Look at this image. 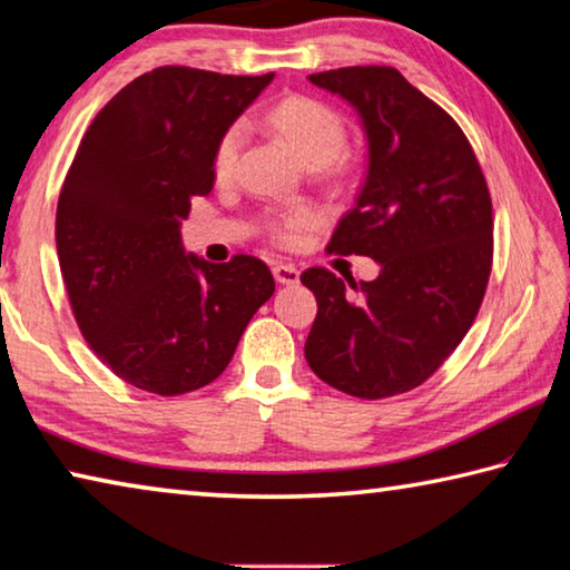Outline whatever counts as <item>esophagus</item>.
Returning <instances> with one entry per match:
<instances>
[{
  "mask_svg": "<svg viewBox=\"0 0 570 570\" xmlns=\"http://www.w3.org/2000/svg\"><path fill=\"white\" fill-rule=\"evenodd\" d=\"M273 275H275V279L277 283H283V285H295L297 279H301V269H297L295 265H275L273 267Z\"/></svg>",
  "mask_w": 570,
  "mask_h": 570,
  "instance_id": "obj_1",
  "label": "esophagus"
}]
</instances>
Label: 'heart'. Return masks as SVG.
Returning <instances> with one entry per match:
<instances>
[{
  "instance_id": "b5f03b06",
  "label": "heart",
  "mask_w": 570,
  "mask_h": 570,
  "mask_svg": "<svg viewBox=\"0 0 570 570\" xmlns=\"http://www.w3.org/2000/svg\"><path fill=\"white\" fill-rule=\"evenodd\" d=\"M267 124L291 141L295 154L301 156L303 164L311 166V169H325V166L338 161L343 151H346V124H343V118L335 114L333 108L315 98L291 96L277 100L275 106L267 110ZM245 134L247 126L242 124V120H235V124L219 136L217 148H214V174H217L219 179H227V176L235 171L242 144H245ZM307 224H311V214L305 209H295L287 214H277V217L269 222V232H273V237L277 242H283V245H295V242L303 237Z\"/></svg>"
}]
</instances>
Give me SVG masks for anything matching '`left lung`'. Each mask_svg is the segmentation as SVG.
<instances>
[{"instance_id":"1","label":"left lung","mask_w":570,"mask_h":570,"mask_svg":"<svg viewBox=\"0 0 570 570\" xmlns=\"http://www.w3.org/2000/svg\"><path fill=\"white\" fill-rule=\"evenodd\" d=\"M307 80L351 102L368 141L366 181L328 252L381 267L361 285L325 267L301 275L318 301L307 366L343 394H404L450 358L478 318L492 269L488 181L454 118L399 70L356 65Z\"/></svg>"}]
</instances>
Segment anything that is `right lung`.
I'll use <instances>...</instances> for the list:
<instances>
[{
  "label": "right lung",
  "instance_id": "1",
  "mask_svg": "<svg viewBox=\"0 0 570 570\" xmlns=\"http://www.w3.org/2000/svg\"><path fill=\"white\" fill-rule=\"evenodd\" d=\"M273 78L166 65L116 92L82 136L55 219L60 273L80 333L130 386L212 384L275 293L263 259L207 263L181 245L219 136Z\"/></svg>",
  "mask_w": 570,
  "mask_h": 570
}]
</instances>
